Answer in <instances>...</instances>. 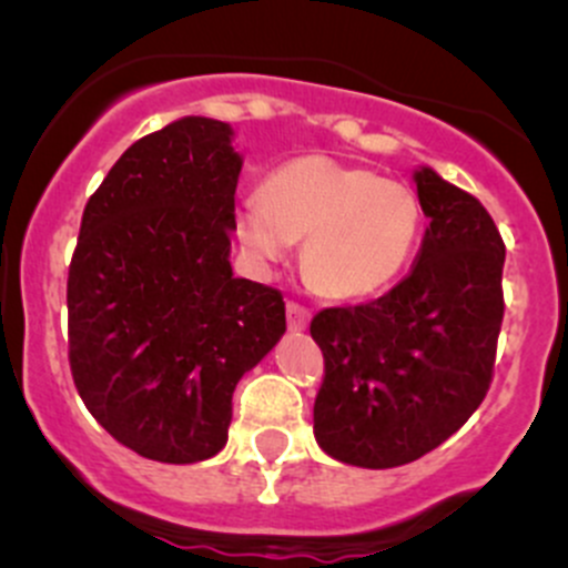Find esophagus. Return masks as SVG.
Wrapping results in <instances>:
<instances>
[{
  "instance_id": "esophagus-1",
  "label": "esophagus",
  "mask_w": 568,
  "mask_h": 568,
  "mask_svg": "<svg viewBox=\"0 0 568 568\" xmlns=\"http://www.w3.org/2000/svg\"><path fill=\"white\" fill-rule=\"evenodd\" d=\"M308 320H312V312L306 306H301L297 301H286V325L292 331H303L308 325Z\"/></svg>"
}]
</instances>
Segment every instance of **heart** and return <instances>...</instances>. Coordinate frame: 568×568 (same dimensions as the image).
Wrapping results in <instances>:
<instances>
[{"mask_svg": "<svg viewBox=\"0 0 568 568\" xmlns=\"http://www.w3.org/2000/svg\"><path fill=\"white\" fill-rule=\"evenodd\" d=\"M420 202L399 180L327 155L273 169L260 196L235 210V235L251 260L278 262L303 241V273L325 297L355 301L385 290L420 237Z\"/></svg>", "mask_w": 568, "mask_h": 568, "instance_id": "obj_1", "label": "heart"}]
</instances>
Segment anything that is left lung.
<instances>
[{"label":"left lung","mask_w":568,"mask_h":568,"mask_svg":"<svg viewBox=\"0 0 568 568\" xmlns=\"http://www.w3.org/2000/svg\"><path fill=\"white\" fill-rule=\"evenodd\" d=\"M429 219L410 276L361 306L323 308L314 437L333 459L399 467L446 443L487 396L506 245L493 215L435 169L415 172Z\"/></svg>","instance_id":"left-lung-1"}]
</instances>
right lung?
Masks as SVG:
<instances>
[{
	"label": "right lung",
	"mask_w": 568,
	"mask_h": 568,
	"mask_svg": "<svg viewBox=\"0 0 568 568\" xmlns=\"http://www.w3.org/2000/svg\"><path fill=\"white\" fill-rule=\"evenodd\" d=\"M241 166L226 122L183 116L133 142L81 215L70 374L87 410L139 457H215L237 379L286 331L282 292L230 265Z\"/></svg>",
	"instance_id": "obj_1"
}]
</instances>
